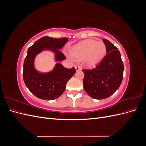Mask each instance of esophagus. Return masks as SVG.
Wrapping results in <instances>:
<instances>
[{"label":"esophagus","instance_id":"esophagus-1","mask_svg":"<svg viewBox=\"0 0 146 146\" xmlns=\"http://www.w3.org/2000/svg\"><path fill=\"white\" fill-rule=\"evenodd\" d=\"M75 68H76V70H80V66L78 64H76L75 65Z\"/></svg>","mask_w":146,"mask_h":146}]
</instances>
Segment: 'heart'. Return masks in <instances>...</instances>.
Instances as JSON below:
<instances>
[{
  "mask_svg": "<svg viewBox=\"0 0 146 146\" xmlns=\"http://www.w3.org/2000/svg\"><path fill=\"white\" fill-rule=\"evenodd\" d=\"M70 54L76 60L85 58L86 64L88 66H94L104 57L106 47L102 42L86 40L73 46L70 49Z\"/></svg>",
  "mask_w": 146,
  "mask_h": 146,
  "instance_id": "obj_1",
  "label": "heart"
}]
</instances>
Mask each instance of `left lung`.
<instances>
[{
  "label": "left lung",
  "mask_w": 146,
  "mask_h": 146,
  "mask_svg": "<svg viewBox=\"0 0 146 146\" xmlns=\"http://www.w3.org/2000/svg\"><path fill=\"white\" fill-rule=\"evenodd\" d=\"M106 55L99 64L92 69H83L85 74L83 88L86 93L93 99L109 98L120 86L123 78V64L120 52L106 39Z\"/></svg>",
  "instance_id": "left-lung-1"
}]
</instances>
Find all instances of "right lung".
<instances>
[{"label":"right lung","mask_w":146,"mask_h":146,"mask_svg":"<svg viewBox=\"0 0 146 146\" xmlns=\"http://www.w3.org/2000/svg\"><path fill=\"white\" fill-rule=\"evenodd\" d=\"M68 41L66 38L44 36L29 48L24 63L23 78L26 86L36 98L47 100L58 98L64 91L66 83L76 73L74 67L67 69L60 63H57L52 71L46 74L39 73L34 68L35 56L44 50L54 52L56 61L64 60L66 56L60 49Z\"/></svg>","instance_id":"add662e5"}]
</instances>
